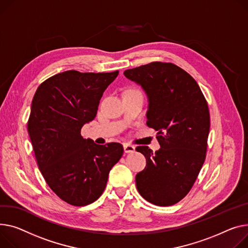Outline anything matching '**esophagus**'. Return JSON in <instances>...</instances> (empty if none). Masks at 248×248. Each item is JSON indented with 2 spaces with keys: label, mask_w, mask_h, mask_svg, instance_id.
<instances>
[{
  "label": "esophagus",
  "mask_w": 248,
  "mask_h": 248,
  "mask_svg": "<svg viewBox=\"0 0 248 248\" xmlns=\"http://www.w3.org/2000/svg\"><path fill=\"white\" fill-rule=\"evenodd\" d=\"M124 153L131 154L136 151V147L133 144H129V143L125 142V143H124Z\"/></svg>",
  "instance_id": "1"
}]
</instances>
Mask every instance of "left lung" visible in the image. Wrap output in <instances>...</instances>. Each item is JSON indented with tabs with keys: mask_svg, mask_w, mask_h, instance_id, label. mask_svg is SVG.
Masks as SVG:
<instances>
[{
	"mask_svg": "<svg viewBox=\"0 0 248 248\" xmlns=\"http://www.w3.org/2000/svg\"><path fill=\"white\" fill-rule=\"evenodd\" d=\"M124 74L146 93V124L157 131L160 145L155 153L146 145L136 148L146 158L137 188L153 204H175L189 192L205 160L207 102L195 79L174 63L153 62Z\"/></svg>",
	"mask_w": 248,
	"mask_h": 248,
	"instance_id": "8db88e82",
	"label": "left lung"
}]
</instances>
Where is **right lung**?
<instances>
[{
    "label": "right lung",
    "instance_id": "right-lung-1",
    "mask_svg": "<svg viewBox=\"0 0 248 248\" xmlns=\"http://www.w3.org/2000/svg\"><path fill=\"white\" fill-rule=\"evenodd\" d=\"M118 75L119 71L60 73L43 81L32 98L28 133L39 170L49 188L69 204L95 202L124 155L119 142L100 145L80 135Z\"/></svg>",
    "mask_w": 248,
    "mask_h": 248
}]
</instances>
